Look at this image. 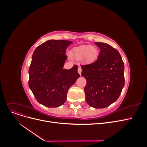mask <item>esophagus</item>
<instances>
[{
  "label": "esophagus",
  "mask_w": 147,
  "mask_h": 147,
  "mask_svg": "<svg viewBox=\"0 0 147 147\" xmlns=\"http://www.w3.org/2000/svg\"><path fill=\"white\" fill-rule=\"evenodd\" d=\"M78 74L81 75V74H82V68L81 67H78Z\"/></svg>",
  "instance_id": "34e87169"
}]
</instances>
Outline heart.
I'll list each match as a JSON object with an SVG mask.
<instances>
[{
    "mask_svg": "<svg viewBox=\"0 0 147 147\" xmlns=\"http://www.w3.org/2000/svg\"><path fill=\"white\" fill-rule=\"evenodd\" d=\"M73 55L76 59L81 60L84 58L86 62H92L97 57L99 50L96 47L84 45L75 48Z\"/></svg>",
    "mask_w": 147,
    "mask_h": 147,
    "instance_id": "obj_1",
    "label": "heart"
}]
</instances>
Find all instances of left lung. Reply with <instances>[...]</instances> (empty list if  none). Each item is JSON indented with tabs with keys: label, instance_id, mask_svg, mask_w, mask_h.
<instances>
[{
	"label": "left lung",
	"instance_id": "8db88e82",
	"mask_svg": "<svg viewBox=\"0 0 147 147\" xmlns=\"http://www.w3.org/2000/svg\"><path fill=\"white\" fill-rule=\"evenodd\" d=\"M100 48L98 59L82 65V76L86 79V101L95 109L105 108L116 101L124 86V65L119 52L109 45L95 42Z\"/></svg>",
	"mask_w": 147,
	"mask_h": 147
}]
</instances>
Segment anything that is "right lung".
I'll use <instances>...</instances> for the list:
<instances>
[{"label":"right lung","mask_w":147,"mask_h":147,"mask_svg":"<svg viewBox=\"0 0 147 147\" xmlns=\"http://www.w3.org/2000/svg\"><path fill=\"white\" fill-rule=\"evenodd\" d=\"M72 42L49 40L34 50L29 69V86L35 99L47 107H57L66 100L69 88L80 77L78 66L64 69L66 49Z\"/></svg>","instance_id":"1"}]
</instances>
